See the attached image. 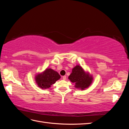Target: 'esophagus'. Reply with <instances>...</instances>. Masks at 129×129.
I'll use <instances>...</instances> for the list:
<instances>
[{
    "label": "esophagus",
    "instance_id": "34e87169",
    "mask_svg": "<svg viewBox=\"0 0 129 129\" xmlns=\"http://www.w3.org/2000/svg\"><path fill=\"white\" fill-rule=\"evenodd\" d=\"M62 79H63V80H66V76H63V77H62Z\"/></svg>",
    "mask_w": 129,
    "mask_h": 129
}]
</instances>
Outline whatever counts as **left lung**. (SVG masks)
<instances>
[{
  "instance_id": "1",
  "label": "left lung",
  "mask_w": 129,
  "mask_h": 129,
  "mask_svg": "<svg viewBox=\"0 0 129 129\" xmlns=\"http://www.w3.org/2000/svg\"><path fill=\"white\" fill-rule=\"evenodd\" d=\"M68 79L75 84L76 89L84 90L88 88L93 81V77L89 72L85 70L80 65H76L72 69V73Z\"/></svg>"
}]
</instances>
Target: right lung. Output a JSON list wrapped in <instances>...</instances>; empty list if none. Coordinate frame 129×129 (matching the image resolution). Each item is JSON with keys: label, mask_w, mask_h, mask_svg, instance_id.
I'll return each mask as SVG.
<instances>
[{"label": "right lung", "mask_w": 129, "mask_h": 129, "mask_svg": "<svg viewBox=\"0 0 129 129\" xmlns=\"http://www.w3.org/2000/svg\"><path fill=\"white\" fill-rule=\"evenodd\" d=\"M61 78L58 73L51 68H46L41 73L36 74L35 80L38 86L43 89H48Z\"/></svg>", "instance_id": "obj_1"}]
</instances>
